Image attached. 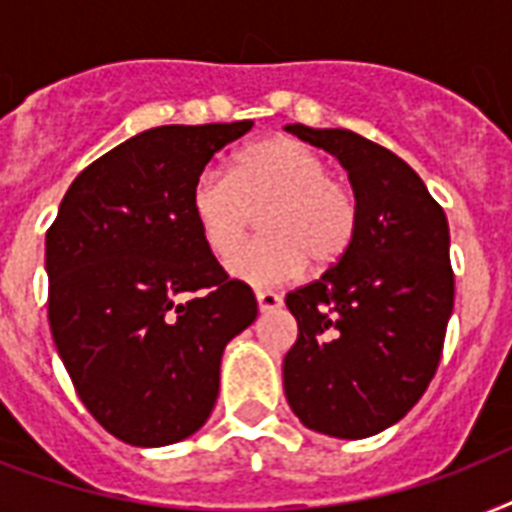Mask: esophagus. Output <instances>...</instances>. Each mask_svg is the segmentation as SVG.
Here are the masks:
<instances>
[{
    "label": "esophagus",
    "mask_w": 512,
    "mask_h": 512,
    "mask_svg": "<svg viewBox=\"0 0 512 512\" xmlns=\"http://www.w3.org/2000/svg\"><path fill=\"white\" fill-rule=\"evenodd\" d=\"M255 297H257V308H260L263 313L281 308V295H276V292H271V289H257Z\"/></svg>",
    "instance_id": "obj_1"
}]
</instances>
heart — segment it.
<instances>
[{
    "instance_id": "heart-1",
    "label": "heart",
    "mask_w": 512,
    "mask_h": 512,
    "mask_svg": "<svg viewBox=\"0 0 512 512\" xmlns=\"http://www.w3.org/2000/svg\"><path fill=\"white\" fill-rule=\"evenodd\" d=\"M191 217L209 252L225 257L263 211L266 236L228 257V273L271 287L348 255L358 231L350 185L329 175L319 151L295 138L260 140L233 159L231 175L207 167L191 185Z\"/></svg>"
}]
</instances>
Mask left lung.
I'll return each instance as SVG.
<instances>
[{
    "instance_id": "left-lung-1",
    "label": "left lung",
    "mask_w": 512,
    "mask_h": 512,
    "mask_svg": "<svg viewBox=\"0 0 512 512\" xmlns=\"http://www.w3.org/2000/svg\"><path fill=\"white\" fill-rule=\"evenodd\" d=\"M287 132L348 170L358 231L340 263L287 295L300 335L284 356V393L305 428L374 436L420 401L441 361L454 308L449 223L388 148L350 130Z\"/></svg>"
}]
</instances>
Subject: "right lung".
Here are the masks:
<instances>
[{
  "instance_id": "1",
  "label": "right lung",
  "mask_w": 512,
  "mask_h": 512,
  "mask_svg": "<svg viewBox=\"0 0 512 512\" xmlns=\"http://www.w3.org/2000/svg\"><path fill=\"white\" fill-rule=\"evenodd\" d=\"M167 124L79 172L44 241L47 316L87 412L124 444L167 446L207 422L225 345L257 319L191 217V185L252 130Z\"/></svg>"
}]
</instances>
